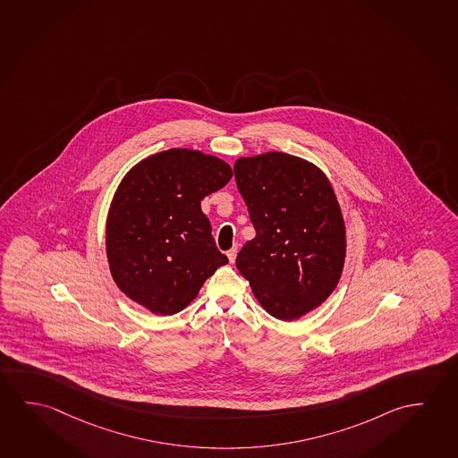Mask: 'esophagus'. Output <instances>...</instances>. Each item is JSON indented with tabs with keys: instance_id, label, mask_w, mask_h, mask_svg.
Here are the masks:
<instances>
[{
	"instance_id": "obj_1",
	"label": "esophagus",
	"mask_w": 458,
	"mask_h": 458,
	"mask_svg": "<svg viewBox=\"0 0 458 458\" xmlns=\"http://www.w3.org/2000/svg\"><path fill=\"white\" fill-rule=\"evenodd\" d=\"M227 258H229V262H231V264H233V261H235V258H237V248H231V250L227 251Z\"/></svg>"
}]
</instances>
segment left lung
Segmentation results:
<instances>
[{"instance_id":"left-lung-1","label":"left lung","mask_w":458,"mask_h":458,"mask_svg":"<svg viewBox=\"0 0 458 458\" xmlns=\"http://www.w3.org/2000/svg\"><path fill=\"white\" fill-rule=\"evenodd\" d=\"M256 237L237 256L266 312L294 321L315 310L341 280L347 231L335 188L312 162L269 151L233 164Z\"/></svg>"}]
</instances>
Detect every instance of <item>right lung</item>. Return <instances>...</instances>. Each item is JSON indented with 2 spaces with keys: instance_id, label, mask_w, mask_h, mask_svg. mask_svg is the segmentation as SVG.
Returning <instances> with one entry per match:
<instances>
[{
  "instance_id": "add662e5",
  "label": "right lung",
  "mask_w": 458,
  "mask_h": 458,
  "mask_svg": "<svg viewBox=\"0 0 458 458\" xmlns=\"http://www.w3.org/2000/svg\"><path fill=\"white\" fill-rule=\"evenodd\" d=\"M231 178L227 162L188 148L153 154L123 174L105 243L111 276L127 298L154 315H174L229 262L200 202Z\"/></svg>"
}]
</instances>
